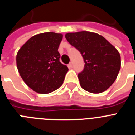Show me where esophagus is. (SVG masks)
Wrapping results in <instances>:
<instances>
[{"mask_svg": "<svg viewBox=\"0 0 135 135\" xmlns=\"http://www.w3.org/2000/svg\"><path fill=\"white\" fill-rule=\"evenodd\" d=\"M68 68H70V69L72 68V66H73V64H72L71 62H70V64H69L68 65Z\"/></svg>", "mask_w": 135, "mask_h": 135, "instance_id": "esophagus-1", "label": "esophagus"}]
</instances>
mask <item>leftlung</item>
Segmentation results:
<instances>
[{
	"mask_svg": "<svg viewBox=\"0 0 135 135\" xmlns=\"http://www.w3.org/2000/svg\"><path fill=\"white\" fill-rule=\"evenodd\" d=\"M65 36L84 59V68L78 75L82 89L91 93H101L109 89L121 67L118 50L104 37L94 32L67 33Z\"/></svg>",
	"mask_w": 135,
	"mask_h": 135,
	"instance_id": "8db88e82",
	"label": "left lung"
}]
</instances>
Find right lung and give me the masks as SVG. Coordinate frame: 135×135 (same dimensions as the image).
Returning a JSON list of instances; mask_svg holds the SVG:
<instances>
[{"mask_svg": "<svg viewBox=\"0 0 135 135\" xmlns=\"http://www.w3.org/2000/svg\"><path fill=\"white\" fill-rule=\"evenodd\" d=\"M61 34L45 32L32 36L21 46L17 67L25 83L34 91L47 94L59 89L68 68L59 61Z\"/></svg>", "mask_w": 135, "mask_h": 135, "instance_id": "add662e5", "label": "right lung"}]
</instances>
